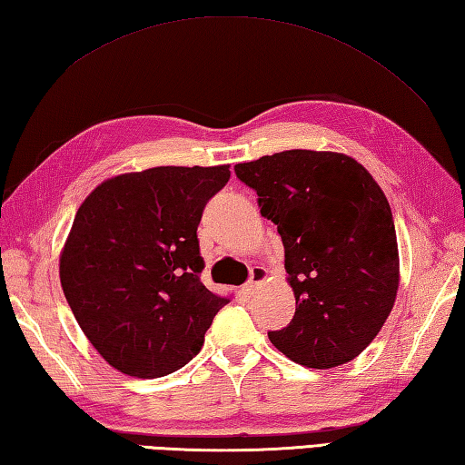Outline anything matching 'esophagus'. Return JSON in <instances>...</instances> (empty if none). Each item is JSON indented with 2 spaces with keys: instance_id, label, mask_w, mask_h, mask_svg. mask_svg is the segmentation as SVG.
<instances>
[{
  "instance_id": "1",
  "label": "esophagus",
  "mask_w": 465,
  "mask_h": 465,
  "mask_svg": "<svg viewBox=\"0 0 465 465\" xmlns=\"http://www.w3.org/2000/svg\"><path fill=\"white\" fill-rule=\"evenodd\" d=\"M265 280H267V272L263 270V267H253V270H251V278H249L247 286H245L247 294H253L255 288L262 286Z\"/></svg>"
}]
</instances>
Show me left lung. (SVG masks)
I'll use <instances>...</instances> for the list:
<instances>
[{
    "instance_id": "left-lung-1",
    "label": "left lung",
    "mask_w": 465,
    "mask_h": 465,
    "mask_svg": "<svg viewBox=\"0 0 465 465\" xmlns=\"http://www.w3.org/2000/svg\"><path fill=\"white\" fill-rule=\"evenodd\" d=\"M262 216L278 224L294 319L270 331L292 361L329 370L368 347L398 292L394 218L381 187L355 159L331 151H282L239 163Z\"/></svg>"
}]
</instances>
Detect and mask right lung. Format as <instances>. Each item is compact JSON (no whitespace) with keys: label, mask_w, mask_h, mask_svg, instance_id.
<instances>
[{"label":"right lung","mask_w":465,"mask_h":465,"mask_svg":"<svg viewBox=\"0 0 465 465\" xmlns=\"http://www.w3.org/2000/svg\"><path fill=\"white\" fill-rule=\"evenodd\" d=\"M228 165L153 167L105 179L81 203L61 253V286L112 368L161 378L200 353L228 298L203 286L198 224Z\"/></svg>","instance_id":"right-lung-1"}]
</instances>
